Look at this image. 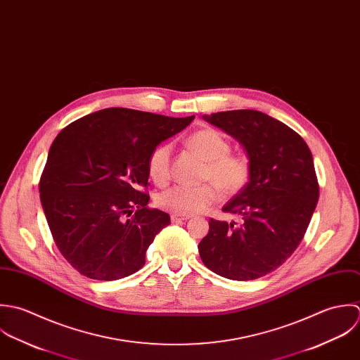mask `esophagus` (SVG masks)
I'll return each instance as SVG.
<instances>
[{"label":"esophagus","mask_w":360,"mask_h":360,"mask_svg":"<svg viewBox=\"0 0 360 360\" xmlns=\"http://www.w3.org/2000/svg\"><path fill=\"white\" fill-rule=\"evenodd\" d=\"M192 216H185V214H171V221L172 222H181V221H186Z\"/></svg>","instance_id":"obj_1"}]
</instances>
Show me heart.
Returning <instances> with one entry per match:
<instances>
[{
    "label": "heart",
    "mask_w": 360,
    "mask_h": 360,
    "mask_svg": "<svg viewBox=\"0 0 360 360\" xmlns=\"http://www.w3.org/2000/svg\"><path fill=\"white\" fill-rule=\"evenodd\" d=\"M188 146L206 161L203 178L206 182L199 186L174 185L155 196V205L174 214H193L206 210L218 199V188L233 195L248 182L250 164L245 155L229 154L228 141L214 129H202L188 139ZM171 144H158L147 160V171L153 182L165 185L169 179Z\"/></svg>",
    "instance_id": "obj_1"
}]
</instances>
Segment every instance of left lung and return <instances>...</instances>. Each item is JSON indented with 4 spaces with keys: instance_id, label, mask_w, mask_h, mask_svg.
<instances>
[{
    "instance_id": "1",
    "label": "left lung",
    "mask_w": 360,
    "mask_h": 360,
    "mask_svg": "<svg viewBox=\"0 0 360 360\" xmlns=\"http://www.w3.org/2000/svg\"><path fill=\"white\" fill-rule=\"evenodd\" d=\"M203 120L243 147L249 182L222 210L240 222L210 218L199 243L202 262L235 281L260 278L295 252L319 202L313 157L304 141L281 121L255 110L222 111Z\"/></svg>"
}]
</instances>
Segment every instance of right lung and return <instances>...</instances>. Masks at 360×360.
Listing matches in <instances>:
<instances>
[{
  "mask_svg": "<svg viewBox=\"0 0 360 360\" xmlns=\"http://www.w3.org/2000/svg\"><path fill=\"white\" fill-rule=\"evenodd\" d=\"M193 120L114 107L58 134L40 200L57 248L80 274L112 281L143 267L147 248L171 224L167 213L147 207L148 155Z\"/></svg>",
  "mask_w": 360,
  "mask_h": 360,
  "instance_id": "1",
  "label": "right lung"
}]
</instances>
